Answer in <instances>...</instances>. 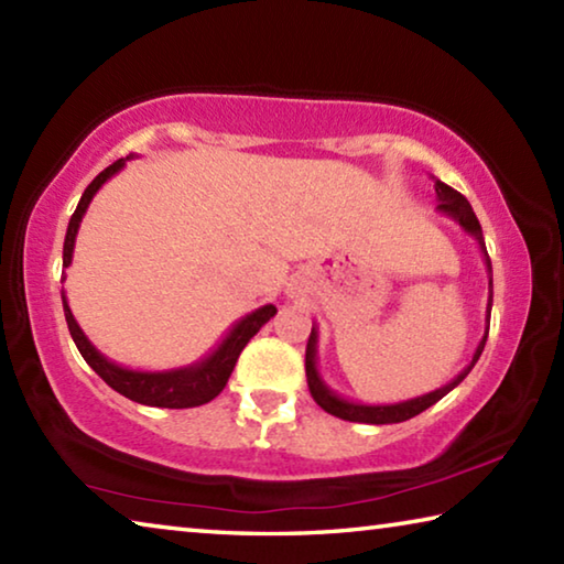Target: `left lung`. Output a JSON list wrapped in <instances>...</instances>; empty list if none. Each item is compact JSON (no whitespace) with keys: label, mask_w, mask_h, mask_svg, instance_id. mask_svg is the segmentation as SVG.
Returning <instances> with one entry per match:
<instances>
[{"label":"left lung","mask_w":564,"mask_h":564,"mask_svg":"<svg viewBox=\"0 0 564 564\" xmlns=\"http://www.w3.org/2000/svg\"><path fill=\"white\" fill-rule=\"evenodd\" d=\"M435 194H437V212L451 216L455 224H460V228L467 236L475 238L477 246H480L485 269H488L490 283H488V308H485V333H482V338H480V343H477V348L473 352V360L467 362V366L451 380V383H445L443 388L433 390V393L410 398V400H403V403H388V405L352 403V400L340 398L338 393H333V390L326 383H323V378L318 373V328L313 326L308 346H305V378H308V388H311L313 400H316V403L330 415H336L340 420H350V423H370V425L403 423V420L420 415L423 410L435 405L437 400L451 393L453 388L460 386L465 376L473 370L477 358L482 356L485 340H488V330H490V311H492V263H490L488 248H485L482 228H480V221H477L473 206L467 204V198L460 194V191H455L453 186H447V184H443V181L435 178Z\"/></svg>","instance_id":"8db88e82"}]
</instances>
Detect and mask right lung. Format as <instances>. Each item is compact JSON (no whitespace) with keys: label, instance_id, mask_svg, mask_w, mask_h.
Listing matches in <instances>:
<instances>
[{"label":"right lung","instance_id":"obj_1","mask_svg":"<svg viewBox=\"0 0 564 564\" xmlns=\"http://www.w3.org/2000/svg\"><path fill=\"white\" fill-rule=\"evenodd\" d=\"M129 159L131 156L113 161L111 166L104 169L101 174L94 178L87 188H84L79 206H76V212L69 218V228H66L64 253H62L64 269H69L72 265L76 234H79L82 218L87 214L91 198L97 196V191L107 184L113 174H119V171L127 166ZM62 303H64L66 326H69L76 348H79L82 358L94 368V373H97L104 383L117 390V393H121L123 398H129L133 403H141V405H151V408H196V405L208 403V400H214L226 388L228 378L234 373L236 360L246 348V343L275 316V305L271 303L261 305V308H256L253 313H248V316L234 323V328L226 333V338L218 343L206 358L191 362V366L171 368V370H131L109 360L104 352L94 348V343L84 336L79 323H76L64 293H62Z\"/></svg>","mask_w":564,"mask_h":564}]
</instances>
